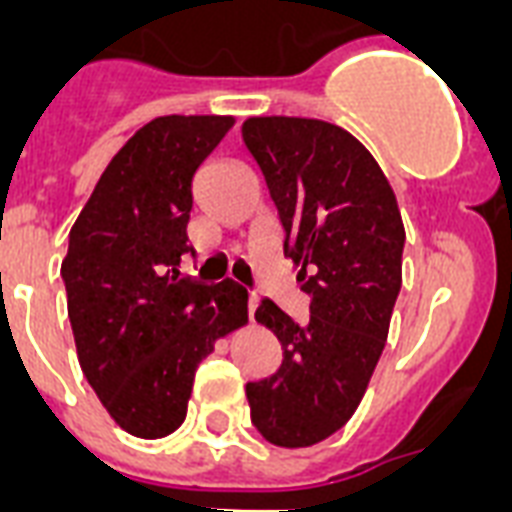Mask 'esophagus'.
I'll list each match as a JSON object with an SVG mask.
<instances>
[{"label":"esophagus","instance_id":"1","mask_svg":"<svg viewBox=\"0 0 512 512\" xmlns=\"http://www.w3.org/2000/svg\"><path fill=\"white\" fill-rule=\"evenodd\" d=\"M257 300L260 297L255 295V292H249V300H247V308H249V321H255V311H257Z\"/></svg>","mask_w":512,"mask_h":512}]
</instances>
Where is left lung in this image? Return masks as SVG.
<instances>
[{"label": "left lung", "instance_id": "obj_1", "mask_svg": "<svg viewBox=\"0 0 512 512\" xmlns=\"http://www.w3.org/2000/svg\"><path fill=\"white\" fill-rule=\"evenodd\" d=\"M241 138L279 212L284 255L311 295L303 324L271 300L255 311L284 361L249 382V412L265 441L300 449L337 433L364 398L401 289L406 233L380 164L337 124L249 116Z\"/></svg>", "mask_w": 512, "mask_h": 512}]
</instances>
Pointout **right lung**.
<instances>
[{"label": "right lung", "instance_id": "right-lung-1", "mask_svg": "<svg viewBox=\"0 0 512 512\" xmlns=\"http://www.w3.org/2000/svg\"><path fill=\"white\" fill-rule=\"evenodd\" d=\"M233 116H156L108 162L60 265L84 377L130 436L164 438L188 412L193 374L247 324V289L180 276L191 180Z\"/></svg>", "mask_w": 512, "mask_h": 512}]
</instances>
